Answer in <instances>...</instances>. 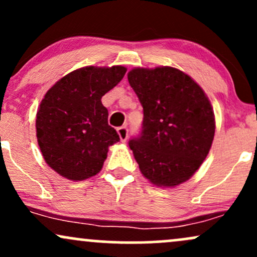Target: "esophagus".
Returning <instances> with one entry per match:
<instances>
[{
    "label": "esophagus",
    "mask_w": 257,
    "mask_h": 257,
    "mask_svg": "<svg viewBox=\"0 0 257 257\" xmlns=\"http://www.w3.org/2000/svg\"><path fill=\"white\" fill-rule=\"evenodd\" d=\"M117 133H118V135H119V139H120V140H122L123 143H125L126 139H128V133H129L128 128H126L125 125L119 126V128L117 129Z\"/></svg>",
    "instance_id": "obj_1"
}]
</instances>
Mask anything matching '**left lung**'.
<instances>
[{"label":"left lung","instance_id":"obj_1","mask_svg":"<svg viewBox=\"0 0 257 257\" xmlns=\"http://www.w3.org/2000/svg\"><path fill=\"white\" fill-rule=\"evenodd\" d=\"M128 81L144 108L141 133L129 140L140 172L163 187L187 181L214 140L208 96L190 76L169 66L133 69Z\"/></svg>","mask_w":257,"mask_h":257}]
</instances>
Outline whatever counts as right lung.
I'll return each mask as SVG.
<instances>
[{"instance_id":"1","label":"right lung","mask_w":257,"mask_h":257,"mask_svg":"<svg viewBox=\"0 0 257 257\" xmlns=\"http://www.w3.org/2000/svg\"><path fill=\"white\" fill-rule=\"evenodd\" d=\"M125 72L124 66H85L46 93L36 114V135L44 161L59 175L82 181L101 170L108 146L119 141L101 98Z\"/></svg>"}]
</instances>
